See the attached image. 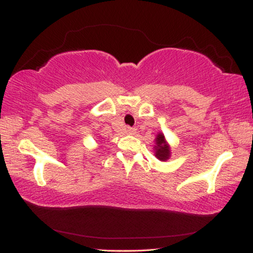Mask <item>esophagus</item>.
<instances>
[{
	"label": "esophagus",
	"instance_id": "34e87169",
	"mask_svg": "<svg viewBox=\"0 0 253 253\" xmlns=\"http://www.w3.org/2000/svg\"><path fill=\"white\" fill-rule=\"evenodd\" d=\"M126 133H127L128 135H134L135 133H136V129H135V128H131V127H127Z\"/></svg>",
	"mask_w": 253,
	"mask_h": 253
}]
</instances>
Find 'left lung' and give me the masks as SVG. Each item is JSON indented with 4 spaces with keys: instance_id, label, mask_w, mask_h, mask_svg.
Here are the masks:
<instances>
[{
    "instance_id": "left-lung-1",
    "label": "left lung",
    "mask_w": 253,
    "mask_h": 253,
    "mask_svg": "<svg viewBox=\"0 0 253 253\" xmlns=\"http://www.w3.org/2000/svg\"><path fill=\"white\" fill-rule=\"evenodd\" d=\"M155 144V156L159 161L166 162L170 157V148L165 140L163 133H159L156 137Z\"/></svg>"
}]
</instances>
